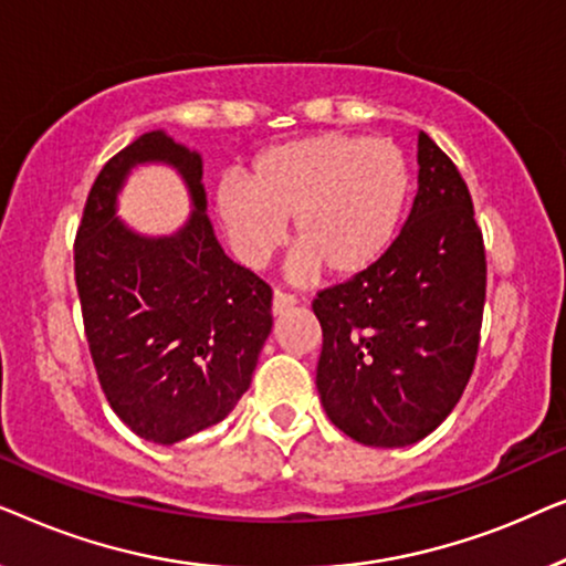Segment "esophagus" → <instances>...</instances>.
<instances>
[{
    "label": "esophagus",
    "instance_id": "34e87169",
    "mask_svg": "<svg viewBox=\"0 0 566 566\" xmlns=\"http://www.w3.org/2000/svg\"><path fill=\"white\" fill-rule=\"evenodd\" d=\"M293 306H296V298H293L291 293H283V291L273 293V314L275 316L289 312V308H293Z\"/></svg>",
    "mask_w": 566,
    "mask_h": 566
}]
</instances>
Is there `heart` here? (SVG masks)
<instances>
[{
    "label": "heart",
    "mask_w": 566,
    "mask_h": 566,
    "mask_svg": "<svg viewBox=\"0 0 566 566\" xmlns=\"http://www.w3.org/2000/svg\"><path fill=\"white\" fill-rule=\"evenodd\" d=\"M409 169L386 138L314 134L260 151L250 182L227 175L213 211L234 258L260 270L281 250L293 219L291 277L304 283L329 268L335 275L368 270L397 237Z\"/></svg>",
    "instance_id": "heart-1"
}]
</instances>
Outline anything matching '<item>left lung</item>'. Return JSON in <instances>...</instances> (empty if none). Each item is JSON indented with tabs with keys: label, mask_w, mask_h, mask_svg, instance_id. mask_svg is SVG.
<instances>
[{
	"label": "left lung",
	"mask_w": 566,
	"mask_h": 566,
	"mask_svg": "<svg viewBox=\"0 0 566 566\" xmlns=\"http://www.w3.org/2000/svg\"><path fill=\"white\" fill-rule=\"evenodd\" d=\"M417 196L389 250L314 298L324 412L345 436L405 448L459 405L474 370L486 262L467 182L417 136Z\"/></svg>",
	"instance_id": "obj_1"
}]
</instances>
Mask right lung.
Segmentation results:
<instances>
[{"label":"right lung","instance_id":"obj_1","mask_svg":"<svg viewBox=\"0 0 566 566\" xmlns=\"http://www.w3.org/2000/svg\"><path fill=\"white\" fill-rule=\"evenodd\" d=\"M175 168L191 216L151 238L117 216L136 166ZM203 159L165 130L115 154L92 185L74 242L84 332L113 412L159 446L213 428L250 389L273 329V291L223 252L208 219Z\"/></svg>","mask_w":566,"mask_h":566}]
</instances>
